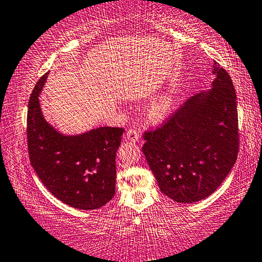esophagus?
Segmentation results:
<instances>
[{
    "mask_svg": "<svg viewBox=\"0 0 262 262\" xmlns=\"http://www.w3.org/2000/svg\"><path fill=\"white\" fill-rule=\"evenodd\" d=\"M126 138L130 140V142H134L135 143V142H138L139 135L137 134V131L134 130V128H130V130L126 132Z\"/></svg>",
    "mask_w": 262,
    "mask_h": 262,
    "instance_id": "34e87169",
    "label": "esophagus"
}]
</instances>
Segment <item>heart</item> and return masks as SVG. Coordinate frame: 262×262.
Masks as SVG:
<instances>
[{
  "instance_id": "obj_1",
  "label": "heart",
  "mask_w": 262,
  "mask_h": 262,
  "mask_svg": "<svg viewBox=\"0 0 262 262\" xmlns=\"http://www.w3.org/2000/svg\"><path fill=\"white\" fill-rule=\"evenodd\" d=\"M177 97L173 92H166L156 98L146 110L147 117L152 122L159 123L166 119L176 107Z\"/></svg>"
}]
</instances>
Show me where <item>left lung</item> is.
I'll return each mask as SVG.
<instances>
[{
  "mask_svg": "<svg viewBox=\"0 0 262 262\" xmlns=\"http://www.w3.org/2000/svg\"><path fill=\"white\" fill-rule=\"evenodd\" d=\"M212 74L211 90L187 99L162 126L144 134L143 152L160 191L180 204L211 195L238 157L234 85L216 62Z\"/></svg>",
  "mask_w": 262,
  "mask_h": 262,
  "instance_id": "left-lung-1",
  "label": "left lung"
}]
</instances>
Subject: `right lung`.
<instances>
[{"instance_id": "add662e5", "label": "right lung", "mask_w": 262, "mask_h": 262, "mask_svg": "<svg viewBox=\"0 0 262 262\" xmlns=\"http://www.w3.org/2000/svg\"><path fill=\"white\" fill-rule=\"evenodd\" d=\"M48 72L28 104L27 138L31 166L48 190L78 210H97L116 192V154L124 128L98 127L75 136L58 132L43 117L38 96Z\"/></svg>"}]
</instances>
